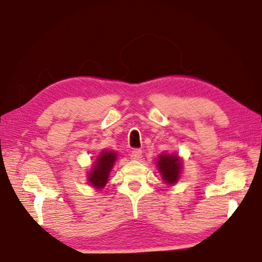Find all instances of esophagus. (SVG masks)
<instances>
[{"label": "esophagus", "instance_id": "34e87169", "mask_svg": "<svg viewBox=\"0 0 262 262\" xmlns=\"http://www.w3.org/2000/svg\"><path fill=\"white\" fill-rule=\"evenodd\" d=\"M141 156H142V151L139 148L133 149V151H132V155H130L132 159H134V160H139L141 158Z\"/></svg>", "mask_w": 262, "mask_h": 262}]
</instances>
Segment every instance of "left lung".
Masks as SVG:
<instances>
[{"instance_id": "8db88e82", "label": "left lung", "mask_w": 262, "mask_h": 262, "mask_svg": "<svg viewBox=\"0 0 262 262\" xmlns=\"http://www.w3.org/2000/svg\"><path fill=\"white\" fill-rule=\"evenodd\" d=\"M156 164L164 182L169 186H173L179 182L183 164L182 158L179 155L163 152L156 158Z\"/></svg>"}]
</instances>
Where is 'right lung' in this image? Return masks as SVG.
I'll return each instance as SVG.
<instances>
[{
  "instance_id": "obj_1",
  "label": "right lung",
  "mask_w": 262,
  "mask_h": 262,
  "mask_svg": "<svg viewBox=\"0 0 262 262\" xmlns=\"http://www.w3.org/2000/svg\"><path fill=\"white\" fill-rule=\"evenodd\" d=\"M117 153L115 151H105L103 149L102 152L97 156L95 163L92 164V167L87 175V182L95 188L97 190L103 189L105 184L109 181V176L111 170L116 163Z\"/></svg>"
}]
</instances>
